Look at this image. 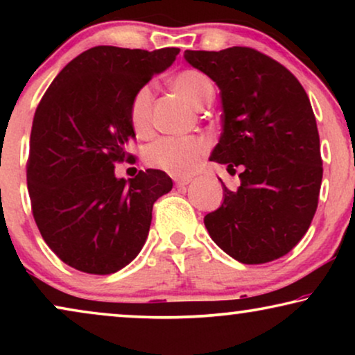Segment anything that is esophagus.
<instances>
[{
	"mask_svg": "<svg viewBox=\"0 0 355 355\" xmlns=\"http://www.w3.org/2000/svg\"><path fill=\"white\" fill-rule=\"evenodd\" d=\"M174 181H176V186H178V187H184V186H187V184H191V182H192V178H189V176H181V178H176V179H174Z\"/></svg>",
	"mask_w": 355,
	"mask_h": 355,
	"instance_id": "1",
	"label": "esophagus"
}]
</instances>
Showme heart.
<instances>
[{"instance_id": "heart-1", "label": "heart", "mask_w": 355, "mask_h": 355, "mask_svg": "<svg viewBox=\"0 0 355 355\" xmlns=\"http://www.w3.org/2000/svg\"><path fill=\"white\" fill-rule=\"evenodd\" d=\"M173 87L189 103L200 108L213 96L210 80L202 72L186 69L173 77ZM152 85H142L135 92L129 106V118L134 132L139 137L152 134ZM208 152V142L198 135L187 137H163L153 142L145 152L148 166L164 171L173 176H187L200 166Z\"/></svg>"}]
</instances>
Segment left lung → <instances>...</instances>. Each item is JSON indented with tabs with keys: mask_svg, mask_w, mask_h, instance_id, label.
<instances>
[{
	"mask_svg": "<svg viewBox=\"0 0 355 355\" xmlns=\"http://www.w3.org/2000/svg\"><path fill=\"white\" fill-rule=\"evenodd\" d=\"M220 87L223 132L210 159L239 174L241 186L205 216L210 237L245 265L288 254L318 207L323 162L317 121L295 76L249 46L184 51Z\"/></svg>",
	"mask_w": 355,
	"mask_h": 355,
	"instance_id": "8db88e82",
	"label": "left lung"
}]
</instances>
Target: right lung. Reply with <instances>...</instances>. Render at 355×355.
Returning a JSON list of instances; mask_svg holds the SVG:
<instances>
[{
  "label": "right lung",
  "mask_w": 355,
  "mask_h": 355,
  "mask_svg": "<svg viewBox=\"0 0 355 355\" xmlns=\"http://www.w3.org/2000/svg\"><path fill=\"white\" fill-rule=\"evenodd\" d=\"M178 53L94 46L56 76L37 106L27 159L33 220L72 268L111 275L130 263L148 236L153 203L173 189L159 169L125 181L114 164L135 163L125 152L135 137L134 94Z\"/></svg>",
  "instance_id": "add662e5"
}]
</instances>
